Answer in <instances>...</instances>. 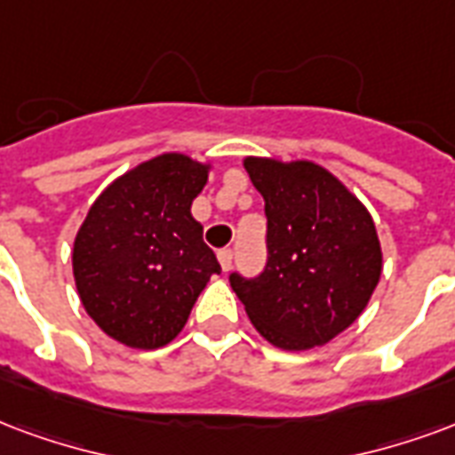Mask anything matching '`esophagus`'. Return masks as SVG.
I'll return each mask as SVG.
<instances>
[{
    "instance_id": "esophagus-1",
    "label": "esophagus",
    "mask_w": 455,
    "mask_h": 455,
    "mask_svg": "<svg viewBox=\"0 0 455 455\" xmlns=\"http://www.w3.org/2000/svg\"><path fill=\"white\" fill-rule=\"evenodd\" d=\"M217 258H219V265H221V270L224 272L231 270V262H234V251H231V248H221V251L217 253Z\"/></svg>"
}]
</instances>
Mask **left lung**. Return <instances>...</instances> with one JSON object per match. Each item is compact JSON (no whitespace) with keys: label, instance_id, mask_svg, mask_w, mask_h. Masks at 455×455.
Masks as SVG:
<instances>
[{"label":"left lung","instance_id":"8db88e82","mask_svg":"<svg viewBox=\"0 0 455 455\" xmlns=\"http://www.w3.org/2000/svg\"><path fill=\"white\" fill-rule=\"evenodd\" d=\"M243 166L265 200L267 265L253 279L234 272L231 289L275 347H321L359 318L381 279L371 214L313 161L248 156Z\"/></svg>","mask_w":455,"mask_h":455}]
</instances>
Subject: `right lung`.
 <instances>
[{
	"label": "right lung",
	"mask_w": 455,
	"mask_h": 455,
	"mask_svg": "<svg viewBox=\"0 0 455 455\" xmlns=\"http://www.w3.org/2000/svg\"><path fill=\"white\" fill-rule=\"evenodd\" d=\"M210 164L161 154L108 185L74 238L84 308L100 331L134 349H156L183 331L217 255L190 214Z\"/></svg>",
	"instance_id": "obj_1"
}]
</instances>
